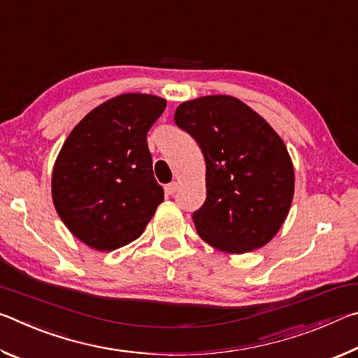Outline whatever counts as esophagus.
I'll return each mask as SVG.
<instances>
[{"label":"esophagus","mask_w":358,"mask_h":358,"mask_svg":"<svg viewBox=\"0 0 358 358\" xmlns=\"http://www.w3.org/2000/svg\"><path fill=\"white\" fill-rule=\"evenodd\" d=\"M164 189H166V194H167V196H173L175 191L178 189V183H177V181H172V183L166 185Z\"/></svg>","instance_id":"34e87169"}]
</instances>
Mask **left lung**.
Segmentation results:
<instances>
[{"instance_id":"left-lung-1","label":"left lung","mask_w":358,"mask_h":358,"mask_svg":"<svg viewBox=\"0 0 358 358\" xmlns=\"http://www.w3.org/2000/svg\"><path fill=\"white\" fill-rule=\"evenodd\" d=\"M175 123L199 143L207 164V199L192 213L201 238L230 254L268 243L294 197V166L282 138L226 94L183 102Z\"/></svg>"}]
</instances>
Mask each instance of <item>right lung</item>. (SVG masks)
Instances as JSON below:
<instances>
[{"label": "right lung", "instance_id": "obj_1", "mask_svg": "<svg viewBox=\"0 0 358 358\" xmlns=\"http://www.w3.org/2000/svg\"><path fill=\"white\" fill-rule=\"evenodd\" d=\"M166 108L153 94L126 93L93 108L63 143L52 197L72 235L113 251L142 235L164 191L153 175L147 132Z\"/></svg>", "mask_w": 358, "mask_h": 358}]
</instances>
